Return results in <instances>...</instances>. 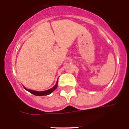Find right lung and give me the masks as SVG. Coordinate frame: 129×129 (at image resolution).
Listing matches in <instances>:
<instances>
[{"instance_id": "obj_1", "label": "right lung", "mask_w": 129, "mask_h": 129, "mask_svg": "<svg viewBox=\"0 0 129 129\" xmlns=\"http://www.w3.org/2000/svg\"><path fill=\"white\" fill-rule=\"evenodd\" d=\"M57 87V83H56V85H55V86H53L52 88H51V89L50 90H46V91H42V92H37V91H35V90H29V89H25L26 90H28V92H29L31 93V94H34V95H39V96H42V95H49L50 94H51L52 92H53V91L55 90L56 89Z\"/></svg>"}]
</instances>
